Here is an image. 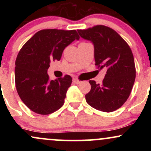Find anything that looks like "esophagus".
<instances>
[{
	"label": "esophagus",
	"instance_id": "1",
	"mask_svg": "<svg viewBox=\"0 0 151 151\" xmlns=\"http://www.w3.org/2000/svg\"><path fill=\"white\" fill-rule=\"evenodd\" d=\"M73 82L75 83V84H79V83L81 82V81L79 80V79H78L77 78H74V79H73Z\"/></svg>",
	"mask_w": 151,
	"mask_h": 151
}]
</instances>
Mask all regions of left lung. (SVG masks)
<instances>
[{
	"mask_svg": "<svg viewBox=\"0 0 151 151\" xmlns=\"http://www.w3.org/2000/svg\"><path fill=\"white\" fill-rule=\"evenodd\" d=\"M77 31L81 37L93 42L97 69L106 70L101 84L89 80L91 88L85 95L86 101L101 111H116L129 97L136 79L132 51L128 43L107 26L98 25Z\"/></svg>",
	"mask_w": 151,
	"mask_h": 151,
	"instance_id": "8db88e82",
	"label": "left lung"
}]
</instances>
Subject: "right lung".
I'll return each mask as SVG.
<instances>
[{"mask_svg": "<svg viewBox=\"0 0 151 151\" xmlns=\"http://www.w3.org/2000/svg\"><path fill=\"white\" fill-rule=\"evenodd\" d=\"M79 39L75 30L44 29L20 49L15 60V87L22 102L35 113L47 115L63 106L72 77L67 74L51 80L47 70L50 61L60 60L66 47Z\"/></svg>", "mask_w": 151, "mask_h": 151, "instance_id": "obj_1", "label": "right lung"}]
</instances>
